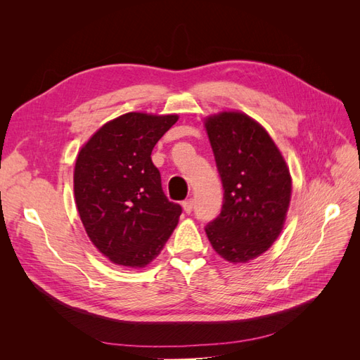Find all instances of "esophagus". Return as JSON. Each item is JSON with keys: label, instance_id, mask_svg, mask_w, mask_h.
<instances>
[{"label": "esophagus", "instance_id": "1", "mask_svg": "<svg viewBox=\"0 0 360 360\" xmlns=\"http://www.w3.org/2000/svg\"><path fill=\"white\" fill-rule=\"evenodd\" d=\"M192 209H193V200L189 198L186 201H183V210L186 214H191L192 213Z\"/></svg>", "mask_w": 360, "mask_h": 360}]
</instances>
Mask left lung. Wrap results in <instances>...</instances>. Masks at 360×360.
Returning a JSON list of instances; mask_svg holds the SVG:
<instances>
[{
    "instance_id": "left-lung-1",
    "label": "left lung",
    "mask_w": 360,
    "mask_h": 360,
    "mask_svg": "<svg viewBox=\"0 0 360 360\" xmlns=\"http://www.w3.org/2000/svg\"><path fill=\"white\" fill-rule=\"evenodd\" d=\"M224 186L221 214L205 226L213 249L230 263H248L274 245L291 198V176L266 129L243 112L205 118Z\"/></svg>"
}]
</instances>
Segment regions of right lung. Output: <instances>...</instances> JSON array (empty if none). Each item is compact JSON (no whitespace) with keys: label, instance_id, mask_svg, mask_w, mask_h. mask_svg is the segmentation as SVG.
Segmentation results:
<instances>
[{"label":"right lung","instance_id":"obj_1","mask_svg":"<svg viewBox=\"0 0 360 360\" xmlns=\"http://www.w3.org/2000/svg\"><path fill=\"white\" fill-rule=\"evenodd\" d=\"M179 115L127 112L103 124L76 158V207L93 245L114 264L146 267L179 224L181 207L162 191L151 162Z\"/></svg>","mask_w":360,"mask_h":360}]
</instances>
